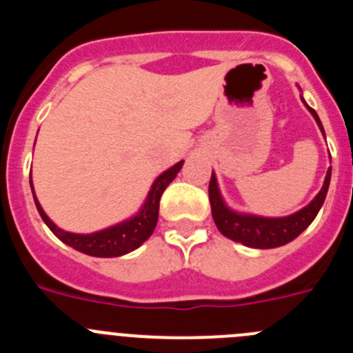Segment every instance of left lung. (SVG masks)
I'll use <instances>...</instances> for the list:
<instances>
[{
	"label": "left lung",
	"instance_id": "1",
	"mask_svg": "<svg viewBox=\"0 0 353 353\" xmlns=\"http://www.w3.org/2000/svg\"><path fill=\"white\" fill-rule=\"evenodd\" d=\"M307 105V104H305ZM311 114L316 120L318 127L322 129V121L318 118L316 111L311 109ZM330 183V168L327 171L325 182H323L322 191L318 192L316 198L311 201L307 207L299 210L297 214L288 215V217H279V219H269V217H256V215H242L236 212L230 210L224 205L223 198L217 189V180H215L214 173H212L210 183H208V199H210L212 207V217L221 233L228 239L240 242V244L248 245V248H256V249H272L285 245L292 242L293 239H297L305 228L313 223L316 217L318 210L322 208L323 201H325L327 191H329Z\"/></svg>",
	"mask_w": 353,
	"mask_h": 353
}]
</instances>
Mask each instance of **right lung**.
<instances>
[{"instance_id":"add662e5","label":"right lung","mask_w":353,"mask_h":353,"mask_svg":"<svg viewBox=\"0 0 353 353\" xmlns=\"http://www.w3.org/2000/svg\"><path fill=\"white\" fill-rule=\"evenodd\" d=\"M182 164L183 161L176 162L173 168L164 171V173L155 180L154 185H152V191H150L148 194V199H146V203L143 205V208L139 210V214L136 215V217L125 221V223L117 224V226L108 228V230H102V232L92 233V235H77V233H68L60 230V228L56 226L48 215H46V212L42 210L35 194H33V198H35L37 210H39L43 223L48 224L49 230H51L61 242H65L67 245L74 248L76 251L90 254V256H121V254H127V252L138 249L139 245L154 233L155 224H157L159 219V201H161L162 192H164V189L173 182V179L180 171ZM31 191H33V183H31Z\"/></svg>"}]
</instances>
